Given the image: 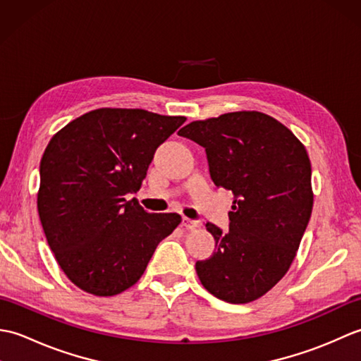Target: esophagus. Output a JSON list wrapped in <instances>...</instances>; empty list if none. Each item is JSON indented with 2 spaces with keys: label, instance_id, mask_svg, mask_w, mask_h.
I'll return each instance as SVG.
<instances>
[{
  "label": "esophagus",
  "instance_id": "esophagus-1",
  "mask_svg": "<svg viewBox=\"0 0 361 361\" xmlns=\"http://www.w3.org/2000/svg\"><path fill=\"white\" fill-rule=\"evenodd\" d=\"M181 226L185 228V229H189V231H195V229L200 226V224H198V221H195V220H190L188 217H183Z\"/></svg>",
  "mask_w": 361,
  "mask_h": 361
}]
</instances>
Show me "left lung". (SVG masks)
Masks as SVG:
<instances>
[{"mask_svg": "<svg viewBox=\"0 0 361 361\" xmlns=\"http://www.w3.org/2000/svg\"><path fill=\"white\" fill-rule=\"evenodd\" d=\"M178 135L203 145L212 181L234 195L229 231L206 224L216 252L195 264L198 279L226 302L256 301L286 276L310 220L307 150L286 126L260 111L194 121Z\"/></svg>", "mask_w": 361, "mask_h": 361, "instance_id": "obj_1", "label": "left lung"}]
</instances>
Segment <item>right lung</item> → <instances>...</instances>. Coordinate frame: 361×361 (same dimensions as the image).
<instances>
[{
  "instance_id": "obj_1",
  "label": "right lung",
  "mask_w": 361,
  "mask_h": 361,
  "mask_svg": "<svg viewBox=\"0 0 361 361\" xmlns=\"http://www.w3.org/2000/svg\"><path fill=\"white\" fill-rule=\"evenodd\" d=\"M185 116L141 109H97L51 137L40 161L37 209L66 278L94 296L140 281L158 243L181 224L150 214L127 194L140 190L153 153Z\"/></svg>"
}]
</instances>
